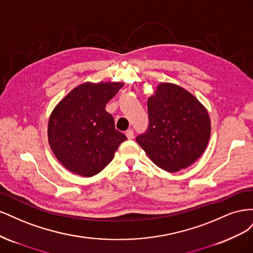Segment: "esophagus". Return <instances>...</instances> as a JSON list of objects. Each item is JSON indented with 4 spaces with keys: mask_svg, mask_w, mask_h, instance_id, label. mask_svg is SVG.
Wrapping results in <instances>:
<instances>
[{
    "mask_svg": "<svg viewBox=\"0 0 253 253\" xmlns=\"http://www.w3.org/2000/svg\"><path fill=\"white\" fill-rule=\"evenodd\" d=\"M126 135L127 137V139H133L134 138V131L131 128H128L127 131L126 132Z\"/></svg>",
    "mask_w": 253,
    "mask_h": 253,
    "instance_id": "esophagus-1",
    "label": "esophagus"
}]
</instances>
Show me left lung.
<instances>
[{
  "instance_id": "1",
  "label": "left lung",
  "mask_w": 253,
  "mask_h": 253,
  "mask_svg": "<svg viewBox=\"0 0 253 253\" xmlns=\"http://www.w3.org/2000/svg\"><path fill=\"white\" fill-rule=\"evenodd\" d=\"M149 126L136 141L160 169L177 172L200 158L211 134L205 106L185 88L160 83L148 99Z\"/></svg>"
}]
</instances>
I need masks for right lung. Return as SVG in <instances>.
Instances as JSON below:
<instances>
[{
	"instance_id": "right-lung-1",
	"label": "right lung",
	"mask_w": 253,
	"mask_h": 253,
	"mask_svg": "<svg viewBox=\"0 0 253 253\" xmlns=\"http://www.w3.org/2000/svg\"><path fill=\"white\" fill-rule=\"evenodd\" d=\"M122 86L121 82L83 83L53 109L48 121V142L67 170L84 177L98 174L126 139L105 111L106 103Z\"/></svg>"
}]
</instances>
